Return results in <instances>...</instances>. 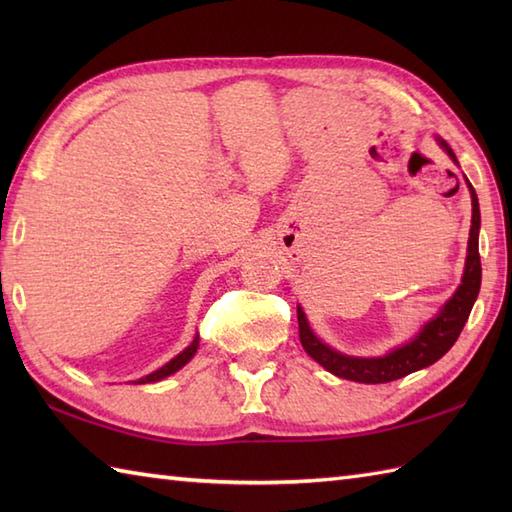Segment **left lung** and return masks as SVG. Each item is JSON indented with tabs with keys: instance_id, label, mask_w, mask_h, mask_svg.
Returning a JSON list of instances; mask_svg holds the SVG:
<instances>
[{
	"instance_id": "obj_1",
	"label": "left lung",
	"mask_w": 512,
	"mask_h": 512,
	"mask_svg": "<svg viewBox=\"0 0 512 512\" xmlns=\"http://www.w3.org/2000/svg\"><path fill=\"white\" fill-rule=\"evenodd\" d=\"M440 147L455 160L453 149L447 145V140L438 138ZM471 191V204H473V217H471V233H469V250H466V264L462 284L453 292V297L444 303L442 310L422 325V330L413 336V339L405 345L396 347L385 356L376 358H361V356H347L332 350L330 345H325L317 334L310 330V323L306 314L297 306V319H299V339L303 350H306L314 361L321 367L328 369L330 374L354 380V383H391L411 372H418L422 367H429L447 354L453 343L458 341V336L464 328L466 319H469L473 303L477 299L482 284V262H480V248H477V237H480V202H477L475 189L471 182L466 180Z\"/></svg>"
}]
</instances>
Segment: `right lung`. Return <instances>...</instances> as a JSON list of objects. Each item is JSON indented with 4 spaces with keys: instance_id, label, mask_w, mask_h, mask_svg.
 Returning a JSON list of instances; mask_svg holds the SVG:
<instances>
[{
    "instance_id": "right-lung-1",
    "label": "right lung",
    "mask_w": 512,
    "mask_h": 512,
    "mask_svg": "<svg viewBox=\"0 0 512 512\" xmlns=\"http://www.w3.org/2000/svg\"><path fill=\"white\" fill-rule=\"evenodd\" d=\"M198 345H200V336H195L193 343L187 347V350H182L176 358H171V361H169L167 365H162L160 369H156V372H151V374H147V376H143V378H138L136 383H138V385L158 383V380L167 378V376H171V374H176L178 369H182V367L187 365V363L191 361V358L195 356V352H198Z\"/></svg>"
}]
</instances>
